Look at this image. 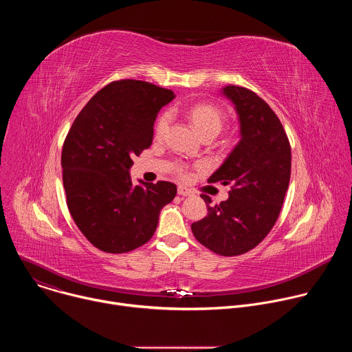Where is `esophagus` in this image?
<instances>
[{
	"label": "esophagus",
	"mask_w": 352,
	"mask_h": 352,
	"mask_svg": "<svg viewBox=\"0 0 352 352\" xmlns=\"http://www.w3.org/2000/svg\"><path fill=\"white\" fill-rule=\"evenodd\" d=\"M178 195H181V196H192L193 192L189 188H186L184 185H179L178 186Z\"/></svg>",
	"instance_id": "obj_1"
}]
</instances>
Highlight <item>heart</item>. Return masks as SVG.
<instances>
[{
  "label": "heart",
  "instance_id": "obj_1",
  "mask_svg": "<svg viewBox=\"0 0 352 352\" xmlns=\"http://www.w3.org/2000/svg\"><path fill=\"white\" fill-rule=\"evenodd\" d=\"M189 117L193 122V125L196 126V129L199 131L200 135H205L209 132H216L219 133L223 128V116L221 113L210 106V104H197L195 107L190 109L189 111ZM171 120V114L170 113H164L162 114V117L157 121L156 125V135L157 136H163L168 128ZM181 175H185L184 171H181Z\"/></svg>",
  "mask_w": 352,
  "mask_h": 352
}]
</instances>
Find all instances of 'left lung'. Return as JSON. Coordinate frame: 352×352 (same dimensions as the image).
<instances>
[{"instance_id":"obj_1","label":"left lung","mask_w":352,"mask_h":352,"mask_svg":"<svg viewBox=\"0 0 352 352\" xmlns=\"http://www.w3.org/2000/svg\"><path fill=\"white\" fill-rule=\"evenodd\" d=\"M239 121L241 140L209 182L231 185L228 199L212 205L208 216L192 224L195 238L221 256H236L259 245L276 224L291 175V146L269 104L246 87L228 85Z\"/></svg>"}]
</instances>
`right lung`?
Instances as JSON below:
<instances>
[{
    "label": "right lung",
    "mask_w": 352,
    "mask_h": 352,
    "mask_svg": "<svg viewBox=\"0 0 352 352\" xmlns=\"http://www.w3.org/2000/svg\"><path fill=\"white\" fill-rule=\"evenodd\" d=\"M175 97L153 83L122 79L97 91L75 118L63 146L69 213L97 249L125 254L153 236L173 182L133 185L132 157L152 144L157 113Z\"/></svg>",
    "instance_id": "add662e5"
}]
</instances>
